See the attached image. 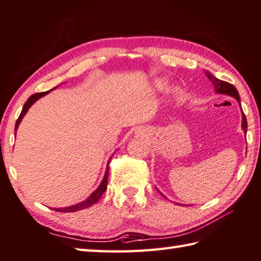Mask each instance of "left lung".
<instances>
[{
	"label": "left lung",
	"mask_w": 261,
	"mask_h": 261,
	"mask_svg": "<svg viewBox=\"0 0 261 261\" xmlns=\"http://www.w3.org/2000/svg\"><path fill=\"white\" fill-rule=\"evenodd\" d=\"M206 76L208 77L210 81L213 83V85L215 87V91L218 92V93L221 94H227V95H230L232 98H235L238 102H241L240 100V95H238V92L235 88V86L231 85L230 83H227V82H223V81H220V79L215 78L213 74H211L210 72H206ZM241 105V103H240ZM243 120H242V127L244 132L246 134V129H247V123H246V117L244 113H243Z\"/></svg>",
	"instance_id": "obj_1"
}]
</instances>
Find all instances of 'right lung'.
<instances>
[{
    "mask_svg": "<svg viewBox=\"0 0 261 261\" xmlns=\"http://www.w3.org/2000/svg\"><path fill=\"white\" fill-rule=\"evenodd\" d=\"M55 88H56V87H55ZM47 93H48V91H47V92H40V93H35V94H33V95H31V96H30V98L28 99V101H26L25 105H24L23 110H21V113H20V115H19L18 120H17V122H16L15 131H17V127H18L20 121L23 120L24 115H25L26 113H28V110H29V108L31 107V106H32V105H33V103L35 102V101H37L38 99H40L41 96L46 95ZM108 171H109V168L107 167V170H106V174H105V177H103V179H102V182H101V184L99 185V188L96 189L95 191H94L93 193H92L91 196L88 197L85 201L79 202V204H77V205H73V206L67 207V208H55V211H57V212H65V213H69V212H77V211H82V210H84V208H87V207H90V206H92L93 204H95V202L100 199L101 196H102V194H103V192L106 191V190H107L108 175H109Z\"/></svg>",
    "mask_w": 261,
    "mask_h": 261,
    "instance_id": "right-lung-1",
    "label": "right lung"
}]
</instances>
